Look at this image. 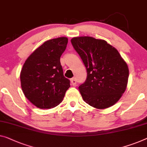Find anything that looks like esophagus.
Returning a JSON list of instances; mask_svg holds the SVG:
<instances>
[{"label":"esophagus","mask_w":147,"mask_h":147,"mask_svg":"<svg viewBox=\"0 0 147 147\" xmlns=\"http://www.w3.org/2000/svg\"><path fill=\"white\" fill-rule=\"evenodd\" d=\"M71 84L72 86H75L76 84V80L75 78H72L71 80Z\"/></svg>","instance_id":"34e87169"}]
</instances>
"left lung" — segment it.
Listing matches in <instances>:
<instances>
[{
  "mask_svg": "<svg viewBox=\"0 0 147 147\" xmlns=\"http://www.w3.org/2000/svg\"><path fill=\"white\" fill-rule=\"evenodd\" d=\"M87 70V78L78 87L84 101L96 109L112 106L127 88L129 68L119 53L104 39L90 36L71 39Z\"/></svg>",
  "mask_w": 147,
  "mask_h": 147,
  "instance_id": "8db88e82",
  "label": "left lung"
}]
</instances>
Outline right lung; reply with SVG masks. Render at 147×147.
Here are the masks:
<instances>
[{
	"label": "right lung",
	"instance_id": "obj_1",
	"mask_svg": "<svg viewBox=\"0 0 147 147\" xmlns=\"http://www.w3.org/2000/svg\"><path fill=\"white\" fill-rule=\"evenodd\" d=\"M68 43L66 37L46 41L28 57L20 73L21 87L29 101L40 109H51L63 101L70 87L63 75L60 57Z\"/></svg>",
	"mask_w": 147,
	"mask_h": 147
}]
</instances>
